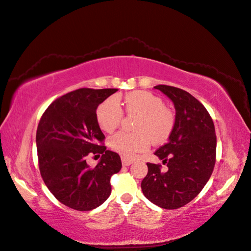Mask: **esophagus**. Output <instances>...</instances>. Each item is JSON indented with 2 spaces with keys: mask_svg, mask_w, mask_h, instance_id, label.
Masks as SVG:
<instances>
[{
  "mask_svg": "<svg viewBox=\"0 0 251 251\" xmlns=\"http://www.w3.org/2000/svg\"><path fill=\"white\" fill-rule=\"evenodd\" d=\"M132 163H134V161H132V159L127 158V157H122L123 166H129V165H131Z\"/></svg>",
  "mask_w": 251,
  "mask_h": 251,
  "instance_id": "34e87169",
  "label": "esophagus"
}]
</instances>
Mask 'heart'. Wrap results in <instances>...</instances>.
Instances as JSON below:
<instances>
[{"label":"heart","instance_id":"1","mask_svg":"<svg viewBox=\"0 0 251 251\" xmlns=\"http://www.w3.org/2000/svg\"><path fill=\"white\" fill-rule=\"evenodd\" d=\"M117 102V99L112 97L98 105L96 120L101 130L111 132L121 124L123 112ZM123 105L127 114L137 115L134 124L136 131H120L111 136L109 146L112 150L125 157H134L136 153L146 151L151 140L159 145L168 139L175 119L161 98L145 90H135L125 96Z\"/></svg>","mask_w":251,"mask_h":251}]
</instances>
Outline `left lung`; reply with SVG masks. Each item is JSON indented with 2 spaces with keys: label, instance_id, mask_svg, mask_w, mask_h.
<instances>
[{
  "label": "left lung",
  "instance_id": "1",
  "mask_svg": "<svg viewBox=\"0 0 251 251\" xmlns=\"http://www.w3.org/2000/svg\"><path fill=\"white\" fill-rule=\"evenodd\" d=\"M154 88L173 101L176 119L168 142L155 151L167 172H161V165L147 163L141 189L153 204L177 209L195 199L210 178L216 163L215 125L205 106L188 92L167 85Z\"/></svg>",
  "mask_w": 251,
  "mask_h": 251
}]
</instances>
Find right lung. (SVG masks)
Wrapping results in <instances>:
<instances>
[{"label": "right lung", "mask_w": 251, "mask_h": 251, "mask_svg": "<svg viewBox=\"0 0 251 251\" xmlns=\"http://www.w3.org/2000/svg\"><path fill=\"white\" fill-rule=\"evenodd\" d=\"M116 88H79L56 99L42 115L36 130L39 167L47 188L63 205L95 209L111 194L110 179L122 168L117 153L106 150L96 120L98 105ZM101 154L90 168L86 158Z\"/></svg>", "instance_id": "obj_1"}]
</instances>
